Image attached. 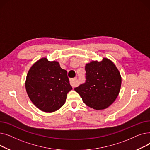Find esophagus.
<instances>
[{"mask_svg":"<svg viewBox=\"0 0 150 150\" xmlns=\"http://www.w3.org/2000/svg\"><path fill=\"white\" fill-rule=\"evenodd\" d=\"M70 84L74 88L75 87V86H77V78H71V79H70Z\"/></svg>","mask_w":150,"mask_h":150,"instance_id":"obj_1","label":"esophagus"}]
</instances>
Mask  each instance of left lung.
<instances>
[{
  "mask_svg": "<svg viewBox=\"0 0 150 150\" xmlns=\"http://www.w3.org/2000/svg\"><path fill=\"white\" fill-rule=\"evenodd\" d=\"M86 82L75 91L84 103L96 110L104 109L111 105L119 95L122 78L119 70L108 58L86 64Z\"/></svg>",
  "mask_w": 150,
  "mask_h": 150,
  "instance_id": "obj_1",
  "label": "left lung"
}]
</instances>
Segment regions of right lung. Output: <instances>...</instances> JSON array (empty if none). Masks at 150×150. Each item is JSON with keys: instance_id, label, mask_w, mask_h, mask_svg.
Returning a JSON list of instances; mask_svg holds the SVG:
<instances>
[{"instance_id": "obj_1", "label": "right lung", "mask_w": 150, "mask_h": 150, "mask_svg": "<svg viewBox=\"0 0 150 150\" xmlns=\"http://www.w3.org/2000/svg\"><path fill=\"white\" fill-rule=\"evenodd\" d=\"M25 89L32 103L41 111L53 112L66 102L67 93L72 89L66 70L57 61L46 58L36 62L27 75Z\"/></svg>"}]
</instances>
